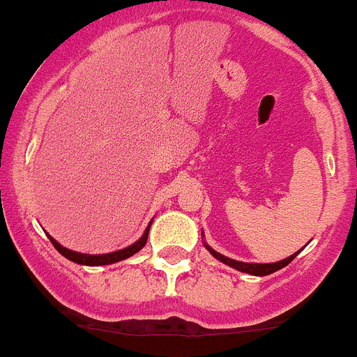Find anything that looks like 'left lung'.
Instances as JSON below:
<instances>
[{"label":"left lung","instance_id":"1","mask_svg":"<svg viewBox=\"0 0 357 357\" xmlns=\"http://www.w3.org/2000/svg\"><path fill=\"white\" fill-rule=\"evenodd\" d=\"M206 248L211 252V255L216 257L218 260H221V262L226 264V266L233 267V269L240 271V272H247V274H252V275H267V274H272V272L282 269V267H286L287 264L291 262V260L296 257V254L287 257V259L281 260V262H274V264H247V262H238V260H233V259H228V257L218 254L216 250H213V248L208 247L206 245Z\"/></svg>","mask_w":357,"mask_h":357}]
</instances>
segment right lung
Wrapping results in <instances>:
<instances>
[{"label":"right lung","instance_id":"right-lung-1","mask_svg":"<svg viewBox=\"0 0 357 357\" xmlns=\"http://www.w3.org/2000/svg\"><path fill=\"white\" fill-rule=\"evenodd\" d=\"M149 226H151V225H149ZM149 226L146 228V231H144V235L141 236V238L137 240L136 243H132L131 247L122 248V250H117V252H112V254H103V255H88V254H79V252L68 250V248H64L63 245L57 243V241L52 238L51 235H47V236H49V240H51V243L54 245L56 250L59 252L61 255L66 257V259H70L71 262L82 264V266H107V264L119 262V260H124V259H128V257H131V255L136 254V252H139L141 248H143L144 245H146Z\"/></svg>","mask_w":357,"mask_h":357}]
</instances>
